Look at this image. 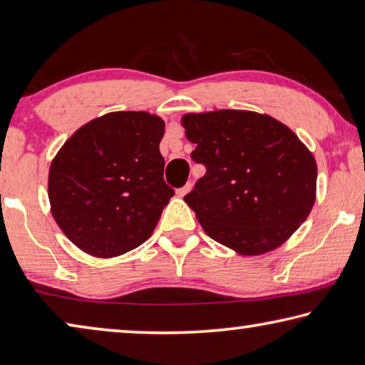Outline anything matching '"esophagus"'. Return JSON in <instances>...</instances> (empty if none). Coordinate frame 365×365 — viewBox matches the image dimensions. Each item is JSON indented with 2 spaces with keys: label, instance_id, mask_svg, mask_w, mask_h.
Returning a JSON list of instances; mask_svg holds the SVG:
<instances>
[{
  "label": "esophagus",
  "instance_id": "1",
  "mask_svg": "<svg viewBox=\"0 0 365 365\" xmlns=\"http://www.w3.org/2000/svg\"><path fill=\"white\" fill-rule=\"evenodd\" d=\"M190 189H192V184H190V182H187V184H186V186H184V187H181V189H178V190H176V194H178L179 197H184V195H186V194L189 192V190H190Z\"/></svg>",
  "mask_w": 365,
  "mask_h": 365
}]
</instances>
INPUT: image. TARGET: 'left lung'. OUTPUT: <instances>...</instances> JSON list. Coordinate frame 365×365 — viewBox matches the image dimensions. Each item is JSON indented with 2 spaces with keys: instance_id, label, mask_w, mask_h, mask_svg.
<instances>
[{
  "instance_id": "obj_1",
  "label": "left lung",
  "mask_w": 365,
  "mask_h": 365,
  "mask_svg": "<svg viewBox=\"0 0 365 365\" xmlns=\"http://www.w3.org/2000/svg\"><path fill=\"white\" fill-rule=\"evenodd\" d=\"M207 173L184 197L213 240L244 257L284 244L316 200L317 166L289 126L250 110L182 117Z\"/></svg>"
}]
</instances>
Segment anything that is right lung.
<instances>
[{
	"mask_svg": "<svg viewBox=\"0 0 365 365\" xmlns=\"http://www.w3.org/2000/svg\"><path fill=\"white\" fill-rule=\"evenodd\" d=\"M165 123L147 112H112L76 130L49 168L51 212L93 257L123 255L150 237L175 195L160 153Z\"/></svg>",
	"mask_w": 365,
	"mask_h": 365,
	"instance_id": "1",
	"label": "right lung"
}]
</instances>
